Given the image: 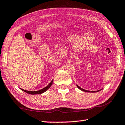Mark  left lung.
Returning a JSON list of instances; mask_svg holds the SVG:
<instances>
[{
    "instance_id": "8db88e82",
    "label": "left lung",
    "mask_w": 125,
    "mask_h": 125,
    "mask_svg": "<svg viewBox=\"0 0 125 125\" xmlns=\"http://www.w3.org/2000/svg\"><path fill=\"white\" fill-rule=\"evenodd\" d=\"M77 87L78 88H79V89H80L81 90H82V91H83V92H90V93H95V92H99V91H100V90H98V91H89V90H85V89H82L81 87H80V86H78V85H77Z\"/></svg>"
}]
</instances>
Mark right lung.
I'll list each match as a JSON object with an SVG mask.
<instances>
[{
	"label": "right lung",
	"instance_id": "obj_1",
	"mask_svg": "<svg viewBox=\"0 0 125 125\" xmlns=\"http://www.w3.org/2000/svg\"><path fill=\"white\" fill-rule=\"evenodd\" d=\"M53 80H52V81L51 83H49V84L48 85V86H46L45 87H44V88L42 89V90H38V91H28V90H24V89H21L22 91H23V92H26V93H28V94H32V95H34V94H42V93H44L45 92H46V90H48V89L50 87L52 86V83H53Z\"/></svg>",
	"mask_w": 125,
	"mask_h": 125
}]
</instances>
